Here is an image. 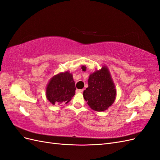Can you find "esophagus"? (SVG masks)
I'll list each match as a JSON object with an SVG mask.
<instances>
[{
    "instance_id": "esophagus-1",
    "label": "esophagus",
    "mask_w": 160,
    "mask_h": 160,
    "mask_svg": "<svg viewBox=\"0 0 160 160\" xmlns=\"http://www.w3.org/2000/svg\"><path fill=\"white\" fill-rule=\"evenodd\" d=\"M84 89H77L76 92L77 93H83Z\"/></svg>"
}]
</instances>
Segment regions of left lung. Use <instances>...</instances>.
<instances>
[{
  "label": "left lung",
  "instance_id": "obj_1",
  "mask_svg": "<svg viewBox=\"0 0 160 160\" xmlns=\"http://www.w3.org/2000/svg\"><path fill=\"white\" fill-rule=\"evenodd\" d=\"M115 86L107 67L96 70L89 75L88 88L83 91V98L94 111H103L112 105L116 96Z\"/></svg>",
  "mask_w": 160,
  "mask_h": 160
}]
</instances>
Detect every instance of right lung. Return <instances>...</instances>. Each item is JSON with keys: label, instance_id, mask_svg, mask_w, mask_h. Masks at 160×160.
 <instances>
[{"label": "right lung", "instance_id": "1", "mask_svg": "<svg viewBox=\"0 0 160 160\" xmlns=\"http://www.w3.org/2000/svg\"><path fill=\"white\" fill-rule=\"evenodd\" d=\"M75 84L69 71L60 72L50 79L46 88L47 99L55 103H67L75 93Z\"/></svg>", "mask_w": 160, "mask_h": 160}]
</instances>
